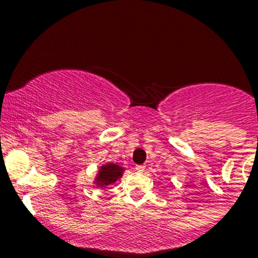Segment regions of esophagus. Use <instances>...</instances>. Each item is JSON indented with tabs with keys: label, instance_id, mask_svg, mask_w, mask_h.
Returning <instances> with one entry per match:
<instances>
[{
	"label": "esophagus",
	"instance_id": "1",
	"mask_svg": "<svg viewBox=\"0 0 258 258\" xmlns=\"http://www.w3.org/2000/svg\"><path fill=\"white\" fill-rule=\"evenodd\" d=\"M145 165L144 164H139V165H136V168H135V169L137 170V172H144V170H145Z\"/></svg>",
	"mask_w": 258,
	"mask_h": 258
}]
</instances>
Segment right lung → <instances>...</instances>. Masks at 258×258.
Returning <instances> with one entry per match:
<instances>
[{"label":"right lung","instance_id":"right-lung-1","mask_svg":"<svg viewBox=\"0 0 258 258\" xmlns=\"http://www.w3.org/2000/svg\"><path fill=\"white\" fill-rule=\"evenodd\" d=\"M124 172V168L121 165L114 164V163H105L100 165L99 170L96 172L94 178V184L99 188H105L109 184L117 182L119 178H122Z\"/></svg>","mask_w":258,"mask_h":258}]
</instances>
